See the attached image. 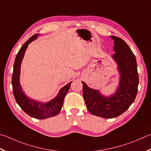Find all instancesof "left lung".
I'll list each match as a JSON object with an SVG mask.
<instances>
[{
    "instance_id": "1",
    "label": "left lung",
    "mask_w": 151,
    "mask_h": 151,
    "mask_svg": "<svg viewBox=\"0 0 151 151\" xmlns=\"http://www.w3.org/2000/svg\"><path fill=\"white\" fill-rule=\"evenodd\" d=\"M111 37L114 40L115 51L111 57L116 63L119 75L116 92L106 96L82 81L83 97L88 110L92 115L104 118H114L124 113L135 100L139 85L135 55L121 38L114 35Z\"/></svg>"
}]
</instances>
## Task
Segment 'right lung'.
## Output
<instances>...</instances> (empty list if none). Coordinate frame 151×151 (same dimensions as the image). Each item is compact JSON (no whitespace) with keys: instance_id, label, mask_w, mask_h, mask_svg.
<instances>
[{"instance_id":"right-lung-1","label":"right lung","mask_w":151,"mask_h":151,"mask_svg":"<svg viewBox=\"0 0 151 151\" xmlns=\"http://www.w3.org/2000/svg\"><path fill=\"white\" fill-rule=\"evenodd\" d=\"M38 35L39 34L33 35L22 46L19 50L14 64L12 85L13 94L16 101L22 109L29 116L36 119H43L55 116L59 113L63 104L65 95L69 90L72 82L68 83L60 89L56 96L47 102H41L40 101L33 100L27 96V95L24 93L20 83L22 61L28 45L33 41L36 40Z\"/></svg>"}]
</instances>
